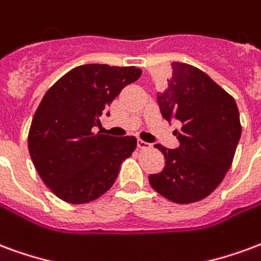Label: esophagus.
<instances>
[{
	"mask_svg": "<svg viewBox=\"0 0 261 261\" xmlns=\"http://www.w3.org/2000/svg\"><path fill=\"white\" fill-rule=\"evenodd\" d=\"M150 146H151V144L147 143V142H144V140H140V139L138 140L139 149H150Z\"/></svg>",
	"mask_w": 261,
	"mask_h": 261,
	"instance_id": "obj_1",
	"label": "esophagus"
}]
</instances>
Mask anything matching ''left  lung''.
Listing matches in <instances>:
<instances>
[{
    "mask_svg": "<svg viewBox=\"0 0 261 261\" xmlns=\"http://www.w3.org/2000/svg\"><path fill=\"white\" fill-rule=\"evenodd\" d=\"M163 118L180 122L176 149L155 144L165 167L149 182L165 199L186 204L204 199L221 184L241 139L237 102L204 72L184 62L171 64V77L157 93Z\"/></svg>",
    "mask_w": 261,
    "mask_h": 261,
    "instance_id": "1",
    "label": "left lung"
}]
</instances>
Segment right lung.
I'll return each mask as SVG.
<instances>
[{"label": "right lung", "instance_id": "obj_1", "mask_svg": "<svg viewBox=\"0 0 261 261\" xmlns=\"http://www.w3.org/2000/svg\"><path fill=\"white\" fill-rule=\"evenodd\" d=\"M135 66L82 65L50 87L34 114L29 153L55 196L70 204L98 199L114 185L121 164L136 149L135 136L94 133L100 117L123 87L136 82Z\"/></svg>", "mask_w": 261, "mask_h": 261}]
</instances>
